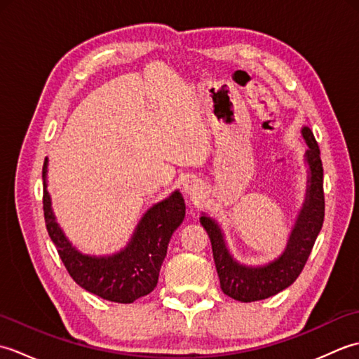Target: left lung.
Masks as SVG:
<instances>
[{"instance_id":"obj_1","label":"left lung","mask_w":359,"mask_h":359,"mask_svg":"<svg viewBox=\"0 0 359 359\" xmlns=\"http://www.w3.org/2000/svg\"><path fill=\"white\" fill-rule=\"evenodd\" d=\"M302 137L309 147L306 158L310 165L307 201L290 236L287 250L279 259L265 266H245L238 264L228 253L224 236L215 220L205 216L201 217V224L207 230L211 241L220 288L226 296L236 301L253 302L266 299L292 285L306 266L311 248L321 231L325 211L323 162L311 129L304 128Z\"/></svg>"}]
</instances>
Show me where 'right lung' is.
Masks as SVG:
<instances>
[{
    "instance_id": "obj_1",
    "label": "right lung",
    "mask_w": 359,
    "mask_h": 359,
    "mask_svg": "<svg viewBox=\"0 0 359 359\" xmlns=\"http://www.w3.org/2000/svg\"><path fill=\"white\" fill-rule=\"evenodd\" d=\"M48 160L43 165V211L52 242L69 276L86 292L106 301L131 304L151 293L158 280L168 242L185 217V202L179 191L154 205L140 220L129 245L109 257H90L79 253L55 222L50 197L46 189Z\"/></svg>"
}]
</instances>
